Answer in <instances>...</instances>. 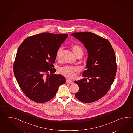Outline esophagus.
<instances>
[{"label":"esophagus","mask_w":133,"mask_h":133,"mask_svg":"<svg viewBox=\"0 0 133 133\" xmlns=\"http://www.w3.org/2000/svg\"><path fill=\"white\" fill-rule=\"evenodd\" d=\"M66 82H67L68 83L70 84H73V81H72V80H71L70 79H66Z\"/></svg>","instance_id":"obj_1"}]
</instances>
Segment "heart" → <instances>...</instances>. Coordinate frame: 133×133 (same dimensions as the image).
<instances>
[{
    "mask_svg": "<svg viewBox=\"0 0 133 133\" xmlns=\"http://www.w3.org/2000/svg\"><path fill=\"white\" fill-rule=\"evenodd\" d=\"M71 49L74 54L76 55V57H77L80 55H83V50L80 46L74 45L71 46ZM62 51L63 48L61 47H60L57 49L56 55V57L57 59L59 60L61 58L62 54ZM77 71L78 69L76 67L66 65L60 67L58 69V72L59 73L66 77L73 78L75 77L76 76L75 73L77 72Z\"/></svg>",
    "mask_w": 133,
    "mask_h": 133,
    "instance_id": "heart-1",
    "label": "heart"
}]
</instances>
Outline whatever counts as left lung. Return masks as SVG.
<instances>
[{
	"label": "left lung",
	"instance_id": "1",
	"mask_svg": "<svg viewBox=\"0 0 133 133\" xmlns=\"http://www.w3.org/2000/svg\"><path fill=\"white\" fill-rule=\"evenodd\" d=\"M71 35L82 42L88 52L87 70L83 73L86 78L75 81L79 88L75 96L86 103L96 101L108 93L114 81L117 69L115 52L107 39L93 33H73Z\"/></svg>",
	"mask_w": 133,
	"mask_h": 133
}]
</instances>
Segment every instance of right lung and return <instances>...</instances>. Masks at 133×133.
<instances>
[{"mask_svg":"<svg viewBox=\"0 0 133 133\" xmlns=\"http://www.w3.org/2000/svg\"><path fill=\"white\" fill-rule=\"evenodd\" d=\"M68 34L42 33L28 37L18 48L13 65L15 76L21 90L38 103L52 99L65 83L54 68L57 50Z\"/></svg>","mask_w":133,"mask_h":133,"instance_id":"1","label":"right lung"}]
</instances>
